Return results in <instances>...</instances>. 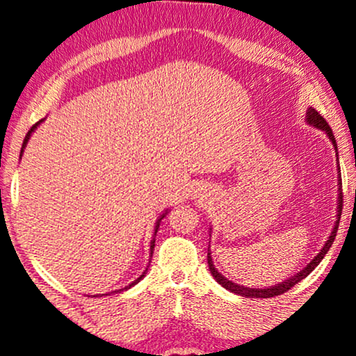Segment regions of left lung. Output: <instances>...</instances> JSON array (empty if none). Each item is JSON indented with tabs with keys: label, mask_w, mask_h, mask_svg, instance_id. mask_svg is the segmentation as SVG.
Segmentation results:
<instances>
[{
	"label": "left lung",
	"mask_w": 356,
	"mask_h": 356,
	"mask_svg": "<svg viewBox=\"0 0 356 356\" xmlns=\"http://www.w3.org/2000/svg\"><path fill=\"white\" fill-rule=\"evenodd\" d=\"M305 120H307V123H309V124L316 126V128L322 129V131H325V133H327V136L330 138L332 145H334L335 151H337L335 136H334V133H332L330 126H328V123L325 121V118H323V116H321V113H318V111L314 110V108H309V110H307V118H305ZM339 172H340V170H339ZM339 184H340V188H339V191H340V193H339V210H337V222H335L334 230H332L330 236H328V240L325 241V245L322 246L321 253H318V254L316 256V258H314L312 261H310V263L307 264V266H305V268L302 269V271L296 274V276L289 277V279H287V281H284V282H279V284H276V286L268 287V289H253V287L238 286V284H235V282L228 281L227 277L222 276V273H218V271H217V268H215L213 261H211L210 251H209V254H207V261H209V269H210L211 276H213L215 279H217L218 284H222V286L225 287V289H228V291L235 292V294H238V296H243V298H261V299H263V298H276V296L284 294L286 291H289L291 287H294L296 284H298V282L302 281L304 277H307L309 274L312 273L314 269L317 268V264L321 263V261L323 259V256L327 254V251L330 250L332 243H334V240H335V236H337V230H339V223H340L341 209H343V193H341V179H339Z\"/></svg>",
	"instance_id": "8db88e82"
}]
</instances>
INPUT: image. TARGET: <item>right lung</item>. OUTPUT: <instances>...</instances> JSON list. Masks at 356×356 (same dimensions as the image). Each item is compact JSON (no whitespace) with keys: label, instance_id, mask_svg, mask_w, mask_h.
<instances>
[{"label":"right lung","instance_id":"1","mask_svg":"<svg viewBox=\"0 0 356 356\" xmlns=\"http://www.w3.org/2000/svg\"><path fill=\"white\" fill-rule=\"evenodd\" d=\"M42 121L44 120H40V121H38V123H35L34 126H33V128H31L29 129V131H28V134H26V138H24V143H22V147H21V156H22V151H24V147H26V145H28V141H29V138H31V134H33V131H34V129L35 128H38V124H40V123H42ZM165 213H168V211H165ZM164 213V215H165ZM164 215H163V217H161L159 220H157V222H156V228H154V235H156V233H157V230H159V223H161V220H163L164 218ZM154 241L156 240H152L151 241V254H152V250H154ZM146 271H147V269H146ZM146 271L145 273H143L141 274V276H139L138 279H136V281H134V282H131V284H129L128 287H124V289H129V287H131V286H134V284H136V282H139V281H141V279L143 277H145V274H146ZM116 292V291H115Z\"/></svg>","mask_w":356,"mask_h":356}]
</instances>
